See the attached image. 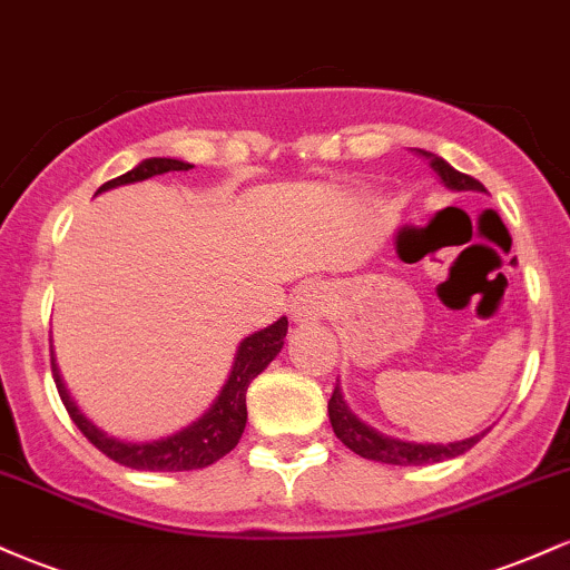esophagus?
<instances>
[{
	"mask_svg": "<svg viewBox=\"0 0 570 570\" xmlns=\"http://www.w3.org/2000/svg\"><path fill=\"white\" fill-rule=\"evenodd\" d=\"M332 292L326 284H305L292 299V322L299 326H311L330 316Z\"/></svg>",
	"mask_w": 570,
	"mask_h": 570,
	"instance_id": "34e87169",
	"label": "esophagus"
}]
</instances>
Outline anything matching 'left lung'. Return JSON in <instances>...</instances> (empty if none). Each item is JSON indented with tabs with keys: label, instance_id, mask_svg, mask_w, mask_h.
Instances as JSON below:
<instances>
[{
	"label": "left lung",
	"instance_id": "1",
	"mask_svg": "<svg viewBox=\"0 0 570 570\" xmlns=\"http://www.w3.org/2000/svg\"><path fill=\"white\" fill-rule=\"evenodd\" d=\"M421 158L429 160V166L434 168V174L440 176V181L453 193H488L482 187V181H476L474 176H466L455 171L448 160H442L440 155L426 153V149H415ZM330 423L335 429L337 440L351 448L353 453L367 458V461H381V463H394V466H426V463H440L448 461V458L463 455L466 450H472L482 436L488 434L490 429L480 431V434L469 436V440L461 442H410L399 440V436H389L383 431L372 429L370 423H364L362 417L356 415L345 402L343 391H340V383L335 385L330 399Z\"/></svg>",
	"mask_w": 570,
	"mask_h": 570
}]
</instances>
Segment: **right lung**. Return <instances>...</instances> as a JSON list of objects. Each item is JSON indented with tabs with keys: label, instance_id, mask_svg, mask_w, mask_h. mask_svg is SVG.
I'll return each mask as SVG.
<instances>
[{
	"label": "right lung",
	"instance_id": "right-lung-1",
	"mask_svg": "<svg viewBox=\"0 0 570 570\" xmlns=\"http://www.w3.org/2000/svg\"><path fill=\"white\" fill-rule=\"evenodd\" d=\"M189 168H193L189 163L176 158H147L141 160L139 166L130 168L128 174L117 176V179L98 187L96 195L115 187L136 185V181L153 179V176L168 171H189ZM286 330H289V322H286V316H281L278 322H273L271 326H265V330L252 332V335L240 340L233 358L230 375H227V381L222 385L217 399L212 402V407L203 412L200 417H195L193 423H187L185 429L174 431V434L168 436H158V440L130 442L109 436L107 431L98 429L90 417H85L75 399L69 396V389L67 383H63L61 372H58L53 353H50V367H53L56 389L58 394H61V402L63 407H67L69 417L104 455L112 458V461L122 463V466L128 469H144V472H193V469L212 466L214 461H219L222 455H227L235 444H238L240 434H244L246 429L248 383H252L254 377L278 356L281 348H284Z\"/></svg>",
	"mask_w": 570,
	"mask_h": 570
}]
</instances>
